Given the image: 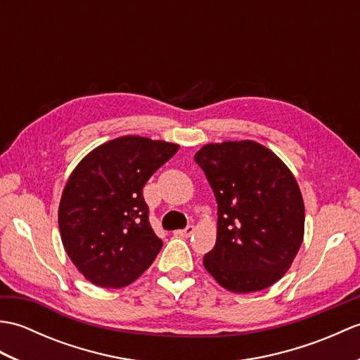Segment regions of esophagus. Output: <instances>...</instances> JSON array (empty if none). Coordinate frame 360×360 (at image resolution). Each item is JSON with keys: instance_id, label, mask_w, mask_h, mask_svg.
Listing matches in <instances>:
<instances>
[{"instance_id": "34e87169", "label": "esophagus", "mask_w": 360, "mask_h": 360, "mask_svg": "<svg viewBox=\"0 0 360 360\" xmlns=\"http://www.w3.org/2000/svg\"><path fill=\"white\" fill-rule=\"evenodd\" d=\"M193 231H195V227H193V226H187L186 229H182V231H176V232H174V235H178V236H186V238H187V236H190V235L193 233Z\"/></svg>"}]
</instances>
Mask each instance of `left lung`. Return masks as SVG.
<instances>
[{
    "label": "left lung",
    "mask_w": 360,
    "mask_h": 360,
    "mask_svg": "<svg viewBox=\"0 0 360 360\" xmlns=\"http://www.w3.org/2000/svg\"><path fill=\"white\" fill-rule=\"evenodd\" d=\"M195 160L218 204L217 243L204 267L236 294L272 286L303 241L304 205L294 174L254 141L207 143Z\"/></svg>",
    "instance_id": "8db88e82"
}]
</instances>
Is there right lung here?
<instances>
[{"instance_id":"1","label":"right lung","mask_w":360,"mask_h":360,"mask_svg":"<svg viewBox=\"0 0 360 360\" xmlns=\"http://www.w3.org/2000/svg\"><path fill=\"white\" fill-rule=\"evenodd\" d=\"M179 145L122 136L80 160L58 207L60 235L79 272L101 288H124L162 248L148 221L142 188Z\"/></svg>"}]
</instances>
